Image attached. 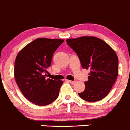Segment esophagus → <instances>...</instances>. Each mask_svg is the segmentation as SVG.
Returning <instances> with one entry per match:
<instances>
[{
    "instance_id": "obj_1",
    "label": "esophagus",
    "mask_w": 130,
    "mask_h": 130,
    "mask_svg": "<svg viewBox=\"0 0 130 130\" xmlns=\"http://www.w3.org/2000/svg\"><path fill=\"white\" fill-rule=\"evenodd\" d=\"M68 81H69V83L73 84H75L76 82H77V80H68Z\"/></svg>"
}]
</instances>
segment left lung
Listing matches in <instances>:
<instances>
[{
  "mask_svg": "<svg viewBox=\"0 0 130 130\" xmlns=\"http://www.w3.org/2000/svg\"><path fill=\"white\" fill-rule=\"evenodd\" d=\"M67 44L77 53L83 69H89L86 89L78 93L84 100L96 102L104 98L118 74L117 55L108 44L93 36L68 39Z\"/></svg>",
  "mask_w": 130,
  "mask_h": 130,
  "instance_id": "1",
  "label": "left lung"
}]
</instances>
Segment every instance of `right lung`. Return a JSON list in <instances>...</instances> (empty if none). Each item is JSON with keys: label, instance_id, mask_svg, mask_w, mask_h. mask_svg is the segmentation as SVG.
Wrapping results in <instances>:
<instances>
[{"label": "right lung", "instance_id": "1", "mask_svg": "<svg viewBox=\"0 0 130 130\" xmlns=\"http://www.w3.org/2000/svg\"><path fill=\"white\" fill-rule=\"evenodd\" d=\"M63 40L38 38L29 43L17 55L14 77L27 100L38 106L51 104L57 99L61 80L46 78L53 53Z\"/></svg>", "mask_w": 130, "mask_h": 130}]
</instances>
